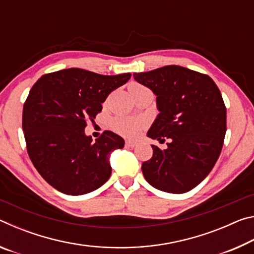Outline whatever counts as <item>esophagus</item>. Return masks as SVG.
Segmentation results:
<instances>
[{
	"mask_svg": "<svg viewBox=\"0 0 254 254\" xmlns=\"http://www.w3.org/2000/svg\"><path fill=\"white\" fill-rule=\"evenodd\" d=\"M126 145L128 148H133V147H135V145H136V142H135V141H132V140H127V141H126Z\"/></svg>",
	"mask_w": 254,
	"mask_h": 254,
	"instance_id": "1",
	"label": "esophagus"
}]
</instances>
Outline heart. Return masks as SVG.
Returning <instances> with one entry per match:
<instances>
[{"instance_id": "heart-1", "label": "heart", "mask_w": 254, "mask_h": 254, "mask_svg": "<svg viewBox=\"0 0 254 254\" xmlns=\"http://www.w3.org/2000/svg\"><path fill=\"white\" fill-rule=\"evenodd\" d=\"M130 92L133 93L136 89L144 88V86L132 83L130 85ZM145 126V122L143 120L134 119V118H127V117H118L112 121V127L120 134L127 137H134L139 134L140 131L142 130Z\"/></svg>"}]
</instances>
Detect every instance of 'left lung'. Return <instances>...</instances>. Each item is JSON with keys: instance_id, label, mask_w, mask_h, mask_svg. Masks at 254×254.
I'll return each instance as SVG.
<instances>
[{"instance_id": "obj_1", "label": "left lung", "mask_w": 254, "mask_h": 254, "mask_svg": "<svg viewBox=\"0 0 254 254\" xmlns=\"http://www.w3.org/2000/svg\"><path fill=\"white\" fill-rule=\"evenodd\" d=\"M137 83L157 96L159 114L148 136L168 148L152 145L142 163L143 176L159 190L183 194L207 177L222 151L226 132V107L209 76L182 66L134 72Z\"/></svg>"}]
</instances>
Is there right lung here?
<instances>
[{
  "instance_id": "obj_1",
  "label": "right lung",
  "mask_w": 254,
  "mask_h": 254,
  "mask_svg": "<svg viewBox=\"0 0 254 254\" xmlns=\"http://www.w3.org/2000/svg\"><path fill=\"white\" fill-rule=\"evenodd\" d=\"M130 77L68 68L41 76L32 86L22 115L28 154L41 177L60 192L87 194L110 178V154L122 149L124 140L104 131L93 141L85 134L86 122L94 121L109 94Z\"/></svg>"
}]
</instances>
